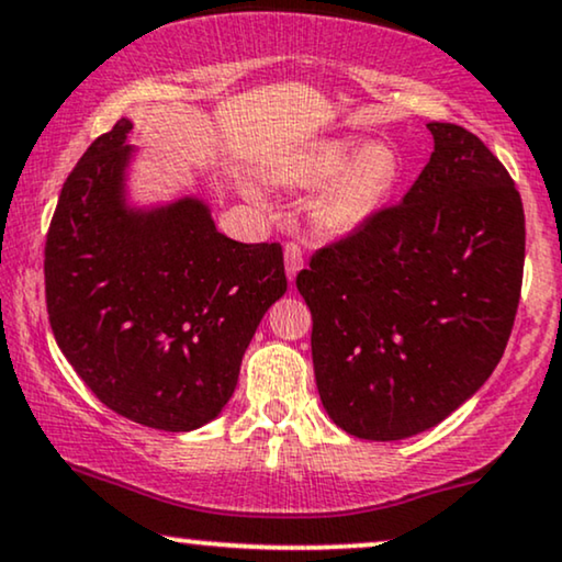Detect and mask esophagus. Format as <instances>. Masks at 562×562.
Instances as JSON below:
<instances>
[{
  "mask_svg": "<svg viewBox=\"0 0 562 562\" xmlns=\"http://www.w3.org/2000/svg\"><path fill=\"white\" fill-rule=\"evenodd\" d=\"M283 260H286V276L289 281L296 279V273L304 268V250L299 243H286L283 247Z\"/></svg>",
  "mask_w": 562,
  "mask_h": 562,
  "instance_id": "34e87169",
  "label": "esophagus"
}]
</instances>
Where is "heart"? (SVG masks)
Here are the masks:
<instances>
[{"mask_svg": "<svg viewBox=\"0 0 562 562\" xmlns=\"http://www.w3.org/2000/svg\"><path fill=\"white\" fill-rule=\"evenodd\" d=\"M276 178L296 188L330 183L315 203V224L323 235L344 237L361 229L395 193L400 157L390 144L335 136L286 159Z\"/></svg>", "mask_w": 562, "mask_h": 562, "instance_id": "b5f03b06", "label": "heart"}]
</instances>
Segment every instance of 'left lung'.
Segmentation results:
<instances>
[{"mask_svg":"<svg viewBox=\"0 0 562 562\" xmlns=\"http://www.w3.org/2000/svg\"><path fill=\"white\" fill-rule=\"evenodd\" d=\"M428 131L431 159L403 201L296 276L319 400L356 439L441 424L498 367L519 307L527 232L512 175L468 128Z\"/></svg>","mask_w":562,"mask_h":562,"instance_id":"8db88e82","label":"left lung"}]
</instances>
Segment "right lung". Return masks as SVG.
Returning a JSON list of instances; mask_svg holds the SVG:
<instances>
[{
	"mask_svg": "<svg viewBox=\"0 0 562 562\" xmlns=\"http://www.w3.org/2000/svg\"><path fill=\"white\" fill-rule=\"evenodd\" d=\"M121 119L85 151L46 235L54 338L100 403L134 424L193 431L222 413L260 319L286 291L279 243L216 232L209 206H126Z\"/></svg>",
	"mask_w": 562,
	"mask_h": 562,
	"instance_id": "right-lung-1",
	"label": "right lung"
}]
</instances>
